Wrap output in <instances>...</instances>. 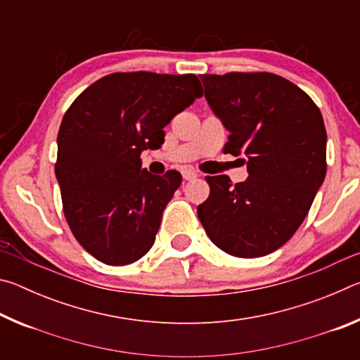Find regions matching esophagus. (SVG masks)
<instances>
[{
  "label": "esophagus",
  "mask_w": 360,
  "mask_h": 360,
  "mask_svg": "<svg viewBox=\"0 0 360 360\" xmlns=\"http://www.w3.org/2000/svg\"><path fill=\"white\" fill-rule=\"evenodd\" d=\"M197 176H198V173L193 172V169H186V172L182 173V178H184L186 181H192L197 178Z\"/></svg>",
  "instance_id": "34e87169"
}]
</instances>
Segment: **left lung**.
Segmentation results:
<instances>
[{"label":"left lung","mask_w":360,"mask_h":360,"mask_svg":"<svg viewBox=\"0 0 360 360\" xmlns=\"http://www.w3.org/2000/svg\"><path fill=\"white\" fill-rule=\"evenodd\" d=\"M205 98L230 131L225 154L245 155L248 179L206 176L197 208L210 240L235 257H262L290 240L327 172V133L316 103L273 72L202 75Z\"/></svg>","instance_id":"8db88e82"}]
</instances>
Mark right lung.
<instances>
[{
  "label": "right lung",
  "instance_id": "add662e5",
  "mask_svg": "<svg viewBox=\"0 0 360 360\" xmlns=\"http://www.w3.org/2000/svg\"><path fill=\"white\" fill-rule=\"evenodd\" d=\"M203 94L195 75L112 72L72 101L58 130L56 176L65 219L85 251L106 265H129L155 241L162 212L182 176L141 168L176 114Z\"/></svg>",
  "mask_w": 360,
  "mask_h": 360
}]
</instances>
